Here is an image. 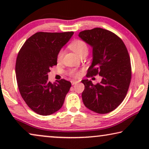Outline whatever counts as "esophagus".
Instances as JSON below:
<instances>
[{"mask_svg":"<svg viewBox=\"0 0 149 149\" xmlns=\"http://www.w3.org/2000/svg\"><path fill=\"white\" fill-rule=\"evenodd\" d=\"M77 83H78V81H71V83H72V85L77 84Z\"/></svg>","mask_w":149,"mask_h":149,"instance_id":"1","label":"esophagus"}]
</instances>
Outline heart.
I'll use <instances>...</instances> for the list:
<instances>
[{
    "label": "heart",
    "instance_id": "b5f03b06",
    "mask_svg": "<svg viewBox=\"0 0 149 149\" xmlns=\"http://www.w3.org/2000/svg\"><path fill=\"white\" fill-rule=\"evenodd\" d=\"M69 47L71 50L81 56V55L88 53V47L87 44L82 40H75L72 42H71L69 45ZM64 56V51L61 50L58 54V60H61ZM70 74L73 77H77L79 75V73L74 70H71Z\"/></svg>",
    "mask_w": 149,
    "mask_h": 149
}]
</instances>
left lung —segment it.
Returning a JSON list of instances; mask_svg holds the SVG:
<instances>
[{
    "label": "left lung",
    "mask_w": 149,
    "mask_h": 149,
    "mask_svg": "<svg viewBox=\"0 0 149 149\" xmlns=\"http://www.w3.org/2000/svg\"><path fill=\"white\" fill-rule=\"evenodd\" d=\"M79 38L92 48V62L87 77L98 74L100 83L81 81L85 85L83 104L87 109L106 114L119 107L127 94L131 81V64L127 48L119 37L100 28L79 32Z\"/></svg>",
    "instance_id": "obj_1"
}]
</instances>
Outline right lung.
I'll return each instance as SVG.
<instances>
[{
  "instance_id": "obj_1",
  "label": "right lung",
  "mask_w": 149,
  "mask_h": 149,
  "mask_svg": "<svg viewBox=\"0 0 149 149\" xmlns=\"http://www.w3.org/2000/svg\"><path fill=\"white\" fill-rule=\"evenodd\" d=\"M74 34L36 32L22 46L17 55L15 73L22 98L34 112L50 115L62 108L71 83L64 79L52 84L50 68L57 65L58 54Z\"/></svg>"
}]
</instances>
